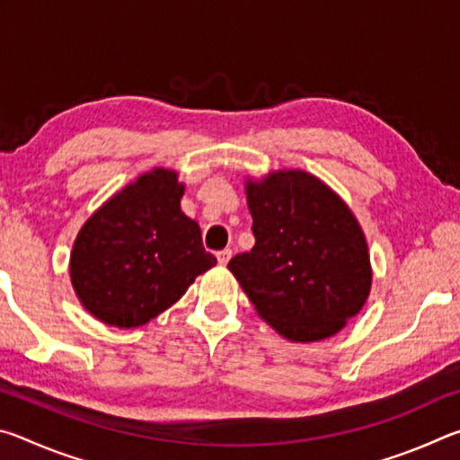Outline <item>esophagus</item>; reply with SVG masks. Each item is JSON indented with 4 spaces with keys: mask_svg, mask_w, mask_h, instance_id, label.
<instances>
[{
    "mask_svg": "<svg viewBox=\"0 0 460 460\" xmlns=\"http://www.w3.org/2000/svg\"><path fill=\"white\" fill-rule=\"evenodd\" d=\"M231 255H233L231 249H221V252H217V260H219L221 266H225V263L231 260Z\"/></svg>",
    "mask_w": 460,
    "mask_h": 460,
    "instance_id": "34e87169",
    "label": "esophagus"
}]
</instances>
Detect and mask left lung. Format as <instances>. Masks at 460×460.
Wrapping results in <instances>:
<instances>
[{"mask_svg": "<svg viewBox=\"0 0 460 460\" xmlns=\"http://www.w3.org/2000/svg\"><path fill=\"white\" fill-rule=\"evenodd\" d=\"M245 197L255 245L229 270L255 313L292 342L334 337L371 292L369 247L357 217L305 170L247 176Z\"/></svg>", "mask_w": 460, "mask_h": 460, "instance_id": "1", "label": "left lung"}]
</instances>
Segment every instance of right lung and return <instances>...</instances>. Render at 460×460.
<instances>
[{"label": "right lung", "mask_w": 460, "mask_h": 460, "mask_svg": "<svg viewBox=\"0 0 460 460\" xmlns=\"http://www.w3.org/2000/svg\"><path fill=\"white\" fill-rule=\"evenodd\" d=\"M184 182L154 168L107 199L75 239L71 282L97 321L118 329L150 323L182 298L217 260L181 208Z\"/></svg>", "instance_id": "right-lung-1"}]
</instances>
